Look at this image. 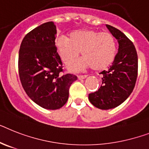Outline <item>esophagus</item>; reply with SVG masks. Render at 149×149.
I'll use <instances>...</instances> for the list:
<instances>
[{
	"label": "esophagus",
	"instance_id": "esophagus-1",
	"mask_svg": "<svg viewBox=\"0 0 149 149\" xmlns=\"http://www.w3.org/2000/svg\"><path fill=\"white\" fill-rule=\"evenodd\" d=\"M86 77H87V75H79L77 76V78L79 80H82V79H85Z\"/></svg>",
	"mask_w": 149,
	"mask_h": 149
}]
</instances>
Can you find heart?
<instances>
[{"instance_id": "heart-1", "label": "heart", "mask_w": 149, "mask_h": 149, "mask_svg": "<svg viewBox=\"0 0 149 149\" xmlns=\"http://www.w3.org/2000/svg\"><path fill=\"white\" fill-rule=\"evenodd\" d=\"M56 48L66 65L75 61L81 52L83 58L69 66L72 72H81L91 68L95 71H103L111 65L117 52L116 39L113 34L93 29L75 30L70 34L69 38L60 36L56 40Z\"/></svg>"}]
</instances>
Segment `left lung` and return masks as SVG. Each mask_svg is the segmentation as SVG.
<instances>
[{
  "label": "left lung",
  "mask_w": 149,
  "mask_h": 149,
  "mask_svg": "<svg viewBox=\"0 0 149 149\" xmlns=\"http://www.w3.org/2000/svg\"><path fill=\"white\" fill-rule=\"evenodd\" d=\"M119 43L118 52L112 65L103 71L102 85L88 99L100 110H110L123 104L132 92L138 74V55L133 43L123 33L107 24Z\"/></svg>",
  "instance_id": "left-lung-1"
}]
</instances>
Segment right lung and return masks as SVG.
I'll use <instances>...</instances> for the list:
<instances>
[{
    "label": "right lung",
    "instance_id": "right-lung-1",
    "mask_svg": "<svg viewBox=\"0 0 149 149\" xmlns=\"http://www.w3.org/2000/svg\"><path fill=\"white\" fill-rule=\"evenodd\" d=\"M56 26L47 22L23 38L18 68L23 89L34 103L46 110H58L66 104L70 86L77 76L62 75V63L55 47Z\"/></svg>",
    "mask_w": 149,
    "mask_h": 149
}]
</instances>
